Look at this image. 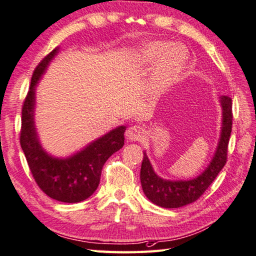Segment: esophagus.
I'll list each match as a JSON object with an SVG mask.
<instances>
[{
    "label": "esophagus",
    "instance_id": "1",
    "mask_svg": "<svg viewBox=\"0 0 256 256\" xmlns=\"http://www.w3.org/2000/svg\"><path fill=\"white\" fill-rule=\"evenodd\" d=\"M126 137L130 142H140L144 137V130L140 126H132L126 132Z\"/></svg>",
    "mask_w": 256,
    "mask_h": 256
}]
</instances>
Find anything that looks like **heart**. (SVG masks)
Wrapping results in <instances>:
<instances>
[{
	"label": "heart",
	"mask_w": 256,
	"mask_h": 256,
	"mask_svg": "<svg viewBox=\"0 0 256 256\" xmlns=\"http://www.w3.org/2000/svg\"><path fill=\"white\" fill-rule=\"evenodd\" d=\"M137 62L144 66L155 64L149 91L154 97H158L182 80L187 66L188 53L182 46L152 41L140 48Z\"/></svg>",
	"instance_id": "1"
}]
</instances>
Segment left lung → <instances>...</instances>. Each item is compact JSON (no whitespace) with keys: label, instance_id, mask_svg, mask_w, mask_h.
I'll return each mask as SVG.
<instances>
[{"label":"left lung","instance_id":"left-lung-1","mask_svg":"<svg viewBox=\"0 0 256 256\" xmlns=\"http://www.w3.org/2000/svg\"><path fill=\"white\" fill-rule=\"evenodd\" d=\"M222 127L220 140L215 154L206 170L195 178L188 180H170L159 177L154 170L150 162L144 152L140 170L142 187L152 203L164 208H178L194 203L204 194L205 190L214 182L228 159V146L232 132V99L222 96Z\"/></svg>","mask_w":256,"mask_h":256}]
</instances>
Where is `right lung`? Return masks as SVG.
I'll use <instances>...</instances> for the list:
<instances>
[{"instance_id":"right-lung-1","label":"right lung","mask_w":256,"mask_h":256,"mask_svg":"<svg viewBox=\"0 0 256 256\" xmlns=\"http://www.w3.org/2000/svg\"><path fill=\"white\" fill-rule=\"evenodd\" d=\"M59 48L51 51L33 72L31 86L22 107L20 144L38 186L51 198L64 203H79L99 186L101 170L107 159L122 148L126 127L119 126L66 158L48 154L38 140L36 124V86Z\"/></svg>"}]
</instances>
